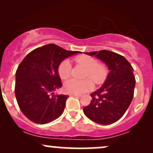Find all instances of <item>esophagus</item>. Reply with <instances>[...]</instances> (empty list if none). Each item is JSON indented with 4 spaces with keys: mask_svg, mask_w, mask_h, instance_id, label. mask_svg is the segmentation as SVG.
<instances>
[{
    "mask_svg": "<svg viewBox=\"0 0 153 153\" xmlns=\"http://www.w3.org/2000/svg\"><path fill=\"white\" fill-rule=\"evenodd\" d=\"M70 96H76V97H78V98H80V97H81V95H80V94H70Z\"/></svg>",
    "mask_w": 153,
    "mask_h": 153,
    "instance_id": "34e87169",
    "label": "esophagus"
}]
</instances>
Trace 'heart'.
<instances>
[{
    "label": "heart",
    "instance_id": "1",
    "mask_svg": "<svg viewBox=\"0 0 153 153\" xmlns=\"http://www.w3.org/2000/svg\"><path fill=\"white\" fill-rule=\"evenodd\" d=\"M74 62L85 69L83 80L71 79L66 82L65 89L70 94H82L94 88V81L96 85H101L106 80L108 75V68L104 62H98L94 57L88 55H79L75 57ZM72 66L68 59L60 63L58 68L59 77L62 80L69 78L71 75Z\"/></svg>",
    "mask_w": 153,
    "mask_h": 153
}]
</instances>
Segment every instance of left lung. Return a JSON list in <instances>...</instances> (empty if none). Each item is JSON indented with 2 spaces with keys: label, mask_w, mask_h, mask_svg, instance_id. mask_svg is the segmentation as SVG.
I'll use <instances>...</instances> for the list:
<instances>
[{
  "label": "left lung",
  "mask_w": 153,
  "mask_h": 153,
  "mask_svg": "<svg viewBox=\"0 0 153 153\" xmlns=\"http://www.w3.org/2000/svg\"><path fill=\"white\" fill-rule=\"evenodd\" d=\"M85 53L101 59L110 72L102 86L91 94L92 100L83 112L97 124H113L123 117L134 97V69L125 57L116 52L104 50Z\"/></svg>",
  "instance_id": "obj_1"
}]
</instances>
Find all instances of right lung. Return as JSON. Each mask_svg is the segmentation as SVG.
I'll return each mask as SVG.
<instances>
[{
	"instance_id": "obj_1",
	"label": "right lung",
	"mask_w": 153,
	"mask_h": 153,
	"mask_svg": "<svg viewBox=\"0 0 153 153\" xmlns=\"http://www.w3.org/2000/svg\"><path fill=\"white\" fill-rule=\"evenodd\" d=\"M78 53L49 44L31 51L20 63L15 95L21 111L31 122L47 124L63 113L69 96L54 94L62 85L58 68L63 59Z\"/></svg>"
}]
</instances>
